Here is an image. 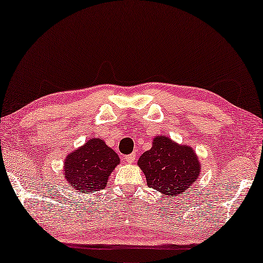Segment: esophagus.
Returning <instances> with one entry per match:
<instances>
[{"mask_svg":"<svg viewBox=\"0 0 263 263\" xmlns=\"http://www.w3.org/2000/svg\"><path fill=\"white\" fill-rule=\"evenodd\" d=\"M136 160V154H130V155H127L126 157H124V161H126L127 163H134Z\"/></svg>","mask_w":263,"mask_h":263,"instance_id":"34e87169","label":"esophagus"}]
</instances>
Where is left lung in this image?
Segmentation results:
<instances>
[{"instance_id":"left-lung-1","label":"left lung","mask_w":263,"mask_h":263,"mask_svg":"<svg viewBox=\"0 0 263 263\" xmlns=\"http://www.w3.org/2000/svg\"><path fill=\"white\" fill-rule=\"evenodd\" d=\"M149 187L166 197H176L191 190L199 178L200 163L191 147L177 144L166 136H156L153 147L139 158Z\"/></svg>"}]
</instances>
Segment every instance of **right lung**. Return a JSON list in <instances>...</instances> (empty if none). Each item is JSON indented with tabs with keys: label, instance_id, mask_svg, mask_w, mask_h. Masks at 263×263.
Segmentation results:
<instances>
[{
	"label": "right lung",
	"instance_id": "add662e5",
	"mask_svg": "<svg viewBox=\"0 0 263 263\" xmlns=\"http://www.w3.org/2000/svg\"><path fill=\"white\" fill-rule=\"evenodd\" d=\"M120 158L101 139H89L67 155L64 162L65 179L78 193H92L106 187L110 172Z\"/></svg>",
	"mask_w": 263,
	"mask_h": 263
}]
</instances>
